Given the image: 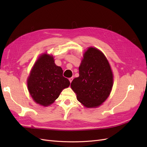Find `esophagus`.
<instances>
[{
  "instance_id": "34e87169",
  "label": "esophagus",
  "mask_w": 147,
  "mask_h": 147,
  "mask_svg": "<svg viewBox=\"0 0 147 147\" xmlns=\"http://www.w3.org/2000/svg\"><path fill=\"white\" fill-rule=\"evenodd\" d=\"M73 79H74V78H73V77H71V78H69V81H70V83L72 82V81L73 80Z\"/></svg>"
}]
</instances>
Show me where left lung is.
<instances>
[{"label": "left lung", "mask_w": 147, "mask_h": 147, "mask_svg": "<svg viewBox=\"0 0 147 147\" xmlns=\"http://www.w3.org/2000/svg\"><path fill=\"white\" fill-rule=\"evenodd\" d=\"M113 86V74L104 55L89 48L79 67V77L71 83L78 100L86 107L99 106L107 99Z\"/></svg>", "instance_id": "obj_1"}]
</instances>
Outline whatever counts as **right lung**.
Masks as SVG:
<instances>
[{
	"label": "right lung",
	"mask_w": 147,
	"mask_h": 147,
	"mask_svg": "<svg viewBox=\"0 0 147 147\" xmlns=\"http://www.w3.org/2000/svg\"><path fill=\"white\" fill-rule=\"evenodd\" d=\"M63 74V69L55 64L53 57L45 54L39 57L28 80L30 94L36 103L50 105L63 89L69 86V80Z\"/></svg>",
	"instance_id": "obj_1"
}]
</instances>
